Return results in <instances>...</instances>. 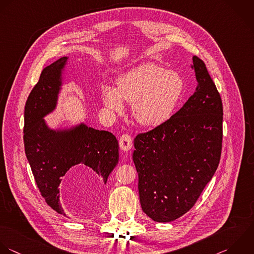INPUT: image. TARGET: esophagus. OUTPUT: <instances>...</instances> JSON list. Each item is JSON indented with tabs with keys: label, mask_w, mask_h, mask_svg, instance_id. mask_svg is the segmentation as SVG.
I'll list each match as a JSON object with an SVG mask.
<instances>
[{
	"label": "esophagus",
	"mask_w": 254,
	"mask_h": 254,
	"mask_svg": "<svg viewBox=\"0 0 254 254\" xmlns=\"http://www.w3.org/2000/svg\"><path fill=\"white\" fill-rule=\"evenodd\" d=\"M120 147L124 151H128L132 147V139L128 134H123L120 139Z\"/></svg>",
	"instance_id": "obj_1"
}]
</instances>
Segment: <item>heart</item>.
Instances as JSON below:
<instances>
[{
    "label": "heart",
    "mask_w": 254,
    "mask_h": 254,
    "mask_svg": "<svg viewBox=\"0 0 254 254\" xmlns=\"http://www.w3.org/2000/svg\"><path fill=\"white\" fill-rule=\"evenodd\" d=\"M184 87V80L178 73L147 63L121 77L117 89L105 86L102 99L104 105L117 115L125 113L124 102L133 105L132 114L139 125L157 127L172 116Z\"/></svg>",
    "instance_id": "heart-1"
}]
</instances>
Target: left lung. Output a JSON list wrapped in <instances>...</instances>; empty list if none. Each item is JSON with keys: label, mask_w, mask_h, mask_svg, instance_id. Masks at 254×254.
Segmentation results:
<instances>
[{"label": "left lung", "mask_w": 254, "mask_h": 254, "mask_svg": "<svg viewBox=\"0 0 254 254\" xmlns=\"http://www.w3.org/2000/svg\"><path fill=\"white\" fill-rule=\"evenodd\" d=\"M197 87L166 123L134 138L142 211L154 222L186 214L213 178L221 159L223 104L205 63L193 56Z\"/></svg>", "instance_id": "left-lung-1"}]
</instances>
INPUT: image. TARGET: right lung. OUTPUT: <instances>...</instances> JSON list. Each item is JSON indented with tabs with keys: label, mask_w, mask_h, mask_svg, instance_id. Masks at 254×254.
I'll return each mask as SVG.
<instances>
[{
	"label": "right lung",
	"mask_w": 254,
	"mask_h": 254,
	"mask_svg": "<svg viewBox=\"0 0 254 254\" xmlns=\"http://www.w3.org/2000/svg\"><path fill=\"white\" fill-rule=\"evenodd\" d=\"M68 59L60 57L42 70L25 103L23 127L25 155L36 185L47 205L65 217L59 185L69 169L89 167L106 185L119 162V142L112 132L84 122L51 127L44 120L57 108Z\"/></svg>",
	"instance_id": "1"
}]
</instances>
